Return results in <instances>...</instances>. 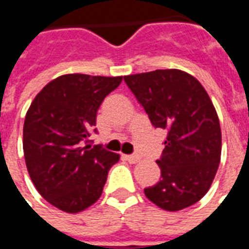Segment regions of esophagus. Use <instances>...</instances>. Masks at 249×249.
Listing matches in <instances>:
<instances>
[{"label": "esophagus", "mask_w": 249, "mask_h": 249, "mask_svg": "<svg viewBox=\"0 0 249 249\" xmlns=\"http://www.w3.org/2000/svg\"><path fill=\"white\" fill-rule=\"evenodd\" d=\"M125 160H128L129 162H139L140 161V156L139 155H126Z\"/></svg>", "instance_id": "obj_1"}]
</instances>
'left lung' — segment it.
I'll return each instance as SVG.
<instances>
[{
    "mask_svg": "<svg viewBox=\"0 0 249 249\" xmlns=\"http://www.w3.org/2000/svg\"><path fill=\"white\" fill-rule=\"evenodd\" d=\"M124 81L155 128L167 130L157 160L160 181L144 189L165 211H180L208 192L221 156L217 113L203 85L178 69L125 76Z\"/></svg>",
    "mask_w": 249,
    "mask_h": 249,
    "instance_id": "8db88e82",
    "label": "left lung"
}]
</instances>
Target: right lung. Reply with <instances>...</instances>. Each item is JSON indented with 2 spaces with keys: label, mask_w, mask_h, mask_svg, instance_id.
I'll list each match as a JSON object with an SVG mask.
<instances>
[{
  "label": "right lung",
  "mask_w": 249,
  "mask_h": 249,
  "mask_svg": "<svg viewBox=\"0 0 249 249\" xmlns=\"http://www.w3.org/2000/svg\"><path fill=\"white\" fill-rule=\"evenodd\" d=\"M123 77L64 74L42 88L24 123L28 172L42 197L68 213L97 201L110 167L120 156L92 146L96 116L104 98Z\"/></svg>",
  "instance_id": "1"
}]
</instances>
